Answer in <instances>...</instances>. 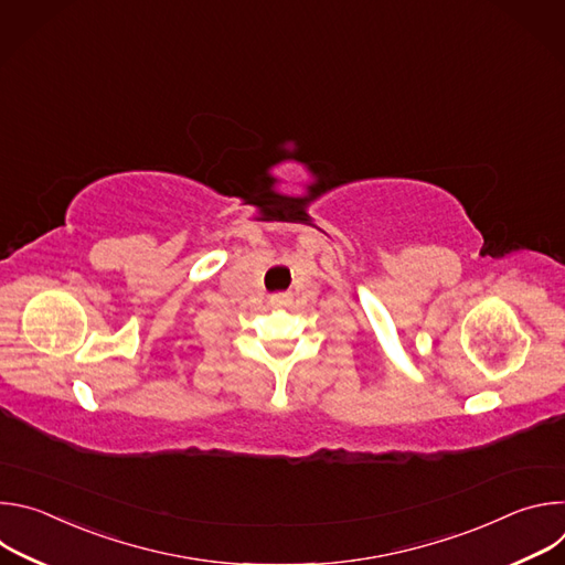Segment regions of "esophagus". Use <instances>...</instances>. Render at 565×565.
Masks as SVG:
<instances>
[{
	"label": "esophagus",
	"instance_id": "34e87169",
	"mask_svg": "<svg viewBox=\"0 0 565 565\" xmlns=\"http://www.w3.org/2000/svg\"><path fill=\"white\" fill-rule=\"evenodd\" d=\"M290 301H292V295H290V292H277V295H270V306H275V308L288 306Z\"/></svg>",
	"mask_w": 565,
	"mask_h": 565
}]
</instances>
